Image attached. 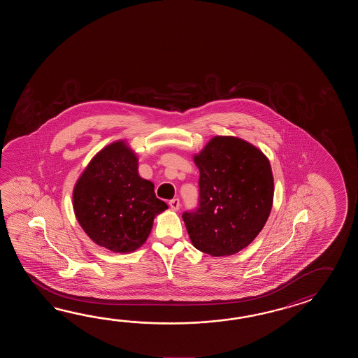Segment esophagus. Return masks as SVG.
Wrapping results in <instances>:
<instances>
[{"mask_svg":"<svg viewBox=\"0 0 358 358\" xmlns=\"http://www.w3.org/2000/svg\"><path fill=\"white\" fill-rule=\"evenodd\" d=\"M169 205L171 207V210L178 211V210H179V207H180V201H179L178 198H174V199H171V201L169 202Z\"/></svg>","mask_w":358,"mask_h":358,"instance_id":"esophagus-1","label":"esophagus"}]
</instances>
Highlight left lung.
I'll list each match as a JSON object with an SVG mask.
<instances>
[{
	"mask_svg": "<svg viewBox=\"0 0 358 358\" xmlns=\"http://www.w3.org/2000/svg\"><path fill=\"white\" fill-rule=\"evenodd\" d=\"M199 207L182 213L190 242L213 257L245 248L265 227L274 199L270 161L241 138L216 136L193 156Z\"/></svg>",
	"mask_w": 358,
	"mask_h": 358,
	"instance_id": "obj_1",
	"label": "left lung"
}]
</instances>
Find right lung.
<instances>
[{
	"mask_svg": "<svg viewBox=\"0 0 358 358\" xmlns=\"http://www.w3.org/2000/svg\"><path fill=\"white\" fill-rule=\"evenodd\" d=\"M152 182L138 174V157L125 141L103 147L84 169L73 190L76 220L85 234L115 253L145 244L153 219L168 205Z\"/></svg>",
	"mask_w": 358,
	"mask_h": 358,
	"instance_id": "1",
	"label": "right lung"
}]
</instances>
